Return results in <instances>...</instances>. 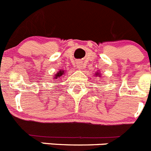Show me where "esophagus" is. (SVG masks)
<instances>
[{
  "label": "esophagus",
  "instance_id": "1",
  "mask_svg": "<svg viewBox=\"0 0 151 151\" xmlns=\"http://www.w3.org/2000/svg\"><path fill=\"white\" fill-rule=\"evenodd\" d=\"M85 67V64H84L83 62L82 61H78L76 63V68L78 69H82Z\"/></svg>",
  "mask_w": 151,
  "mask_h": 151
}]
</instances>
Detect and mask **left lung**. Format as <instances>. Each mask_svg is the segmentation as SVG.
<instances>
[{
    "label": "left lung",
    "instance_id": "8db88e82",
    "mask_svg": "<svg viewBox=\"0 0 151 151\" xmlns=\"http://www.w3.org/2000/svg\"><path fill=\"white\" fill-rule=\"evenodd\" d=\"M95 76H98V77H101V76H101V73H100V72H96V73H95Z\"/></svg>",
    "mask_w": 151,
    "mask_h": 151
}]
</instances>
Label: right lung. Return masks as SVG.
Returning a JSON list of instances; mask_svg holds the SVG:
<instances>
[{
	"mask_svg": "<svg viewBox=\"0 0 151 151\" xmlns=\"http://www.w3.org/2000/svg\"><path fill=\"white\" fill-rule=\"evenodd\" d=\"M64 74H65V70H63V69H60V71L57 72V73H56L55 75L54 76V77H53V78H54V79H60V78H60V77H63Z\"/></svg>",
	"mask_w": 151,
	"mask_h": 151,
	"instance_id": "obj_1",
	"label": "right lung"
}]
</instances>
